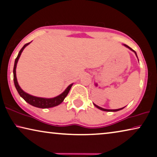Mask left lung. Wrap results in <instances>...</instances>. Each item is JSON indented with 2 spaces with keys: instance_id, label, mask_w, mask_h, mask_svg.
<instances>
[{
  "instance_id": "8db88e82",
  "label": "left lung",
  "mask_w": 157,
  "mask_h": 157,
  "mask_svg": "<svg viewBox=\"0 0 157 157\" xmlns=\"http://www.w3.org/2000/svg\"><path fill=\"white\" fill-rule=\"evenodd\" d=\"M123 46H125V47H127L128 48H129L130 51H133V52H134L135 53V55H136V56H137V53H136V52H135V51H134V50H132V48H131L130 47H129V46H127L126 45V44H123ZM137 59H138V58H137ZM138 61H139V60H138ZM94 106L95 107H97V109H100V110H101V111H112V112H114V111H120V110H122V109H123L124 108H125V107H123V108H121V109H104V108H101V107H100V106H97V105H96L95 104H94Z\"/></svg>"
}]
</instances>
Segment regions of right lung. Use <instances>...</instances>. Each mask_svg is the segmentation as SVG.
I'll list each match as a JSON object with an SVG mask.
<instances>
[{"label": "right lung", "mask_w": 157, "mask_h": 157, "mask_svg": "<svg viewBox=\"0 0 157 157\" xmlns=\"http://www.w3.org/2000/svg\"><path fill=\"white\" fill-rule=\"evenodd\" d=\"M30 43H31V42L26 44L25 45H24V46H23L22 48H21V50L20 51V52H19L17 58H16V59L15 60V64H14V68H13L14 84H15V88L16 90H17V92L19 93V94H20V97H22V99H24L25 101L27 102L28 104L32 105V106L37 107V108H40V109L52 108V107H54L60 104L63 101L65 98L67 97V94L69 93L70 90H71L73 83L71 84V85L67 86L63 92H62L60 94L57 96V97H55L53 98H44V97H35V96L29 94H28L27 92H25V91H23L22 89H21V87L17 82V77H16V67H17V64L19 58H20L21 54H22L23 50H24L25 48L27 46L29 45Z\"/></svg>", "instance_id": "right-lung-1"}]
</instances>
